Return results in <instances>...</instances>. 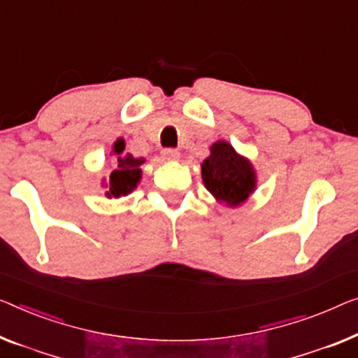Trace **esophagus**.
Masks as SVG:
<instances>
[{"label":"esophagus","mask_w":358,"mask_h":358,"mask_svg":"<svg viewBox=\"0 0 358 358\" xmlns=\"http://www.w3.org/2000/svg\"><path fill=\"white\" fill-rule=\"evenodd\" d=\"M162 159H164V161H169V162L178 161L180 152L177 151V149H164V151H162Z\"/></svg>","instance_id":"esophagus-1"}]
</instances>
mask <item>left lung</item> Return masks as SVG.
I'll use <instances>...</instances> for the list:
<instances>
[{"instance_id":"8db88e82","label":"left lung","mask_w":358,"mask_h":358,"mask_svg":"<svg viewBox=\"0 0 358 358\" xmlns=\"http://www.w3.org/2000/svg\"><path fill=\"white\" fill-rule=\"evenodd\" d=\"M202 183L217 202L227 207L244 204L257 188V173L252 162L225 140L210 146L209 157L201 164Z\"/></svg>"}]
</instances>
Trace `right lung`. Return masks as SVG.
I'll use <instances>...</instances> for the list:
<instances>
[{
  "instance_id": "right-lung-1",
  "label": "right lung",
  "mask_w": 358,
  "mask_h": 358,
  "mask_svg": "<svg viewBox=\"0 0 358 358\" xmlns=\"http://www.w3.org/2000/svg\"><path fill=\"white\" fill-rule=\"evenodd\" d=\"M125 151V140L117 138V141L112 146V152L117 156L115 170H112L109 180H103V186L108 188L106 196L109 197H122L128 196L133 189L140 185L143 170L141 165L146 162L145 157H135L130 152Z\"/></svg>"
}]
</instances>
